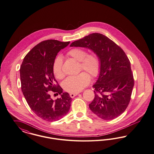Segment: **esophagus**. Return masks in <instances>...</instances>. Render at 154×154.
Listing matches in <instances>:
<instances>
[{
	"label": "esophagus",
	"instance_id": "1",
	"mask_svg": "<svg viewBox=\"0 0 154 154\" xmlns=\"http://www.w3.org/2000/svg\"><path fill=\"white\" fill-rule=\"evenodd\" d=\"M79 92H75V93H70V97L71 98H74L75 96H76V95H77L78 94H79Z\"/></svg>",
	"mask_w": 154,
	"mask_h": 154
}]
</instances>
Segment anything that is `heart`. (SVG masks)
Returning <instances> with one entry per match:
<instances>
[{"mask_svg": "<svg viewBox=\"0 0 154 154\" xmlns=\"http://www.w3.org/2000/svg\"><path fill=\"white\" fill-rule=\"evenodd\" d=\"M67 55L80 62V70H84L92 77H97L100 70V60L95 53L87 54V51L81 48H74L67 52ZM63 59L59 55L55 57L52 64V72L54 77L57 79L63 77L62 70ZM90 75L86 72L67 77L63 82L64 90L70 93L79 92L87 86L90 82Z\"/></svg>", "mask_w": 154, "mask_h": 154, "instance_id": "b5f03b06", "label": "heart"}]
</instances>
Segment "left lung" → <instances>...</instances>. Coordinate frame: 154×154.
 Returning a JSON list of instances; mask_svg holds the SVG:
<instances>
[{
  "label": "left lung",
  "instance_id": "8db88e82",
  "mask_svg": "<svg viewBox=\"0 0 154 154\" xmlns=\"http://www.w3.org/2000/svg\"><path fill=\"white\" fill-rule=\"evenodd\" d=\"M70 46L91 49L100 60L98 80L92 86L95 98L91 111L104 120L118 118L126 109L134 84L130 62L123 50L107 36L93 33L72 43Z\"/></svg>",
  "mask_w": 154,
  "mask_h": 154
}]
</instances>
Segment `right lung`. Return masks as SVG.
I'll use <instances>...</instances> for the list:
<instances>
[{"label":"right lung","mask_w":154,"mask_h":154,"mask_svg":"<svg viewBox=\"0 0 154 154\" xmlns=\"http://www.w3.org/2000/svg\"><path fill=\"white\" fill-rule=\"evenodd\" d=\"M69 44L54 39L42 41L26 54L20 67L23 94L31 110L46 121L59 120L70 108L72 99L67 92H63L52 72L57 53ZM50 90L61 97L52 100Z\"/></svg>","instance_id":"1"}]
</instances>
